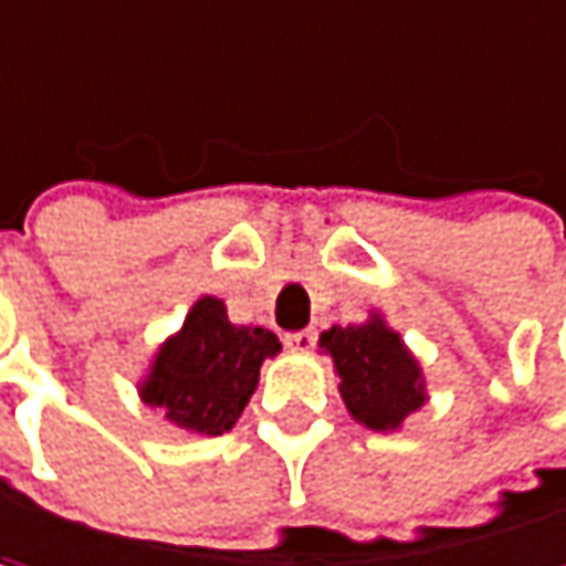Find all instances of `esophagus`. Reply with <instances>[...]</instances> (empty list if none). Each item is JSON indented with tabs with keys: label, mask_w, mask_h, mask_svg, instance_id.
<instances>
[{
	"label": "esophagus",
	"mask_w": 566,
	"mask_h": 566,
	"mask_svg": "<svg viewBox=\"0 0 566 566\" xmlns=\"http://www.w3.org/2000/svg\"><path fill=\"white\" fill-rule=\"evenodd\" d=\"M283 343H286L290 349H296V353H306V349H313V346H316V329H296V333H286V336H283Z\"/></svg>",
	"instance_id": "1"
}]
</instances>
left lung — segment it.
Masks as SVG:
<instances>
[{
    "instance_id": "left-lung-1",
    "label": "left lung",
    "mask_w": 566,
    "mask_h": 566,
    "mask_svg": "<svg viewBox=\"0 0 566 566\" xmlns=\"http://www.w3.org/2000/svg\"><path fill=\"white\" fill-rule=\"evenodd\" d=\"M319 346L336 363L346 409L363 424L376 431L399 428L424 402L419 363L382 319L346 329L333 326L319 336Z\"/></svg>"
}]
</instances>
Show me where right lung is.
Instances as JSON below:
<instances>
[{
  "label": "right lung",
  "mask_w": 566,
  "mask_h": 566,
  "mask_svg": "<svg viewBox=\"0 0 566 566\" xmlns=\"http://www.w3.org/2000/svg\"><path fill=\"white\" fill-rule=\"evenodd\" d=\"M280 353V339L260 326H233L220 300L203 296L184 329L164 343L142 386L147 406L197 434H223L250 402L260 366Z\"/></svg>",
  "instance_id": "right-lung-1"
}]
</instances>
